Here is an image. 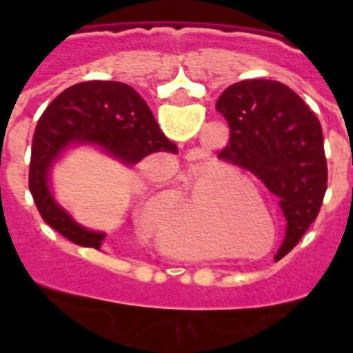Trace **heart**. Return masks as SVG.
<instances>
[{
	"label": "heart",
	"instance_id": "obj_1",
	"mask_svg": "<svg viewBox=\"0 0 353 353\" xmlns=\"http://www.w3.org/2000/svg\"><path fill=\"white\" fill-rule=\"evenodd\" d=\"M252 185L245 176L235 173H210L198 170L194 180L187 192L185 210H183V224H191L196 214L215 196H249L252 194Z\"/></svg>",
	"mask_w": 353,
	"mask_h": 353
}]
</instances>
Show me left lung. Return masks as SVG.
Masks as SVG:
<instances>
[{"instance_id": "8db88e82", "label": "left lung", "mask_w": 353, "mask_h": 353, "mask_svg": "<svg viewBox=\"0 0 353 353\" xmlns=\"http://www.w3.org/2000/svg\"><path fill=\"white\" fill-rule=\"evenodd\" d=\"M215 109L230 125L219 159L248 170L279 198L286 236L274 258L281 260L316 219L327 191L320 120L293 90L270 79L228 86Z\"/></svg>"}]
</instances>
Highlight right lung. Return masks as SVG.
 I'll return each mask as SVG.
<instances>
[{
    "label": "right lung",
    "mask_w": 353,
    "mask_h": 353,
    "mask_svg": "<svg viewBox=\"0 0 353 353\" xmlns=\"http://www.w3.org/2000/svg\"><path fill=\"white\" fill-rule=\"evenodd\" d=\"M72 143H95L125 164L179 148L162 134L139 93L118 81L74 84L46 108L31 145L30 192L42 219L65 239L84 248L101 249L104 233L79 226L58 207L49 191L51 162Z\"/></svg>",
    "instance_id": "right-lung-1"
}]
</instances>
